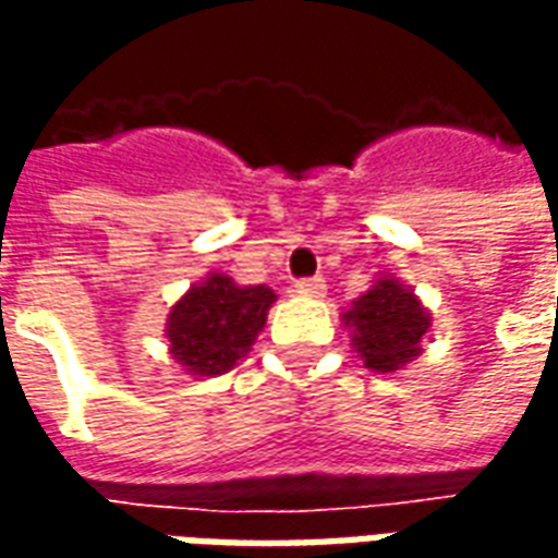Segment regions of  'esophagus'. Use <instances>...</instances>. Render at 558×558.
I'll list each match as a JSON object with an SVG mask.
<instances>
[{
	"mask_svg": "<svg viewBox=\"0 0 558 558\" xmlns=\"http://www.w3.org/2000/svg\"><path fill=\"white\" fill-rule=\"evenodd\" d=\"M295 292L299 295H307V299H323L326 295V280L323 278H307L295 283Z\"/></svg>",
	"mask_w": 558,
	"mask_h": 558,
	"instance_id": "obj_1",
	"label": "esophagus"
}]
</instances>
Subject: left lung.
<instances>
[{"mask_svg":"<svg viewBox=\"0 0 558 558\" xmlns=\"http://www.w3.org/2000/svg\"><path fill=\"white\" fill-rule=\"evenodd\" d=\"M340 319L350 328L352 350L374 374H398L415 362L433 326L415 290L395 275H379Z\"/></svg>","mask_w":558,"mask_h":558,"instance_id":"1","label":"left lung"}]
</instances>
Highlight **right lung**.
Segmentation results:
<instances>
[{
    "instance_id": "right-lung-1",
    "label": "right lung",
    "mask_w": 558,
    "mask_h": 558,
    "mask_svg": "<svg viewBox=\"0 0 558 558\" xmlns=\"http://www.w3.org/2000/svg\"><path fill=\"white\" fill-rule=\"evenodd\" d=\"M275 302L266 283L244 287L223 271H208L167 314L170 355L191 376L227 374L251 352Z\"/></svg>"
}]
</instances>
